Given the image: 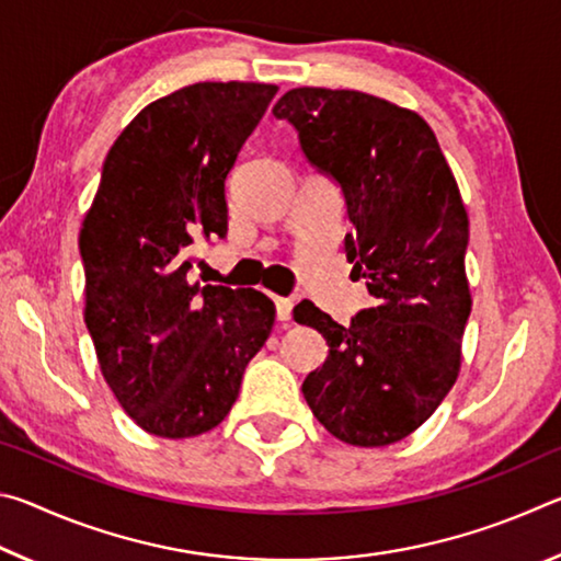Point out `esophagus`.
I'll return each mask as SVG.
<instances>
[{
  "label": "esophagus",
  "instance_id": "obj_1",
  "mask_svg": "<svg viewBox=\"0 0 561 561\" xmlns=\"http://www.w3.org/2000/svg\"><path fill=\"white\" fill-rule=\"evenodd\" d=\"M274 307H277V319L282 321V324H289L294 301L287 299V297H277V299H274Z\"/></svg>",
  "mask_w": 561,
  "mask_h": 561
}]
</instances>
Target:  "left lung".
<instances>
[{
    "label": "left lung",
    "mask_w": 561,
    "mask_h": 561,
    "mask_svg": "<svg viewBox=\"0 0 561 561\" xmlns=\"http://www.w3.org/2000/svg\"><path fill=\"white\" fill-rule=\"evenodd\" d=\"M311 165L336 180L354 232L346 260L376 299L348 327L311 301L294 321L329 344L304 378L311 413L339 440L381 448L428 421L460 371L470 317L468 213L438 138L417 113L360 91L291 89L272 108Z\"/></svg>",
    "instance_id": "1"
}]
</instances>
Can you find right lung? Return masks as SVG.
Instances as JSON below:
<instances>
[{
	"mask_svg": "<svg viewBox=\"0 0 561 561\" xmlns=\"http://www.w3.org/2000/svg\"><path fill=\"white\" fill-rule=\"evenodd\" d=\"M272 83H193L123 128L83 217L87 329L101 374L133 421L193 438L225 421L274 304L257 289L190 282V247L227 234L225 180Z\"/></svg>",
	"mask_w": 561,
	"mask_h": 561,
	"instance_id": "obj_1",
	"label": "right lung"
}]
</instances>
